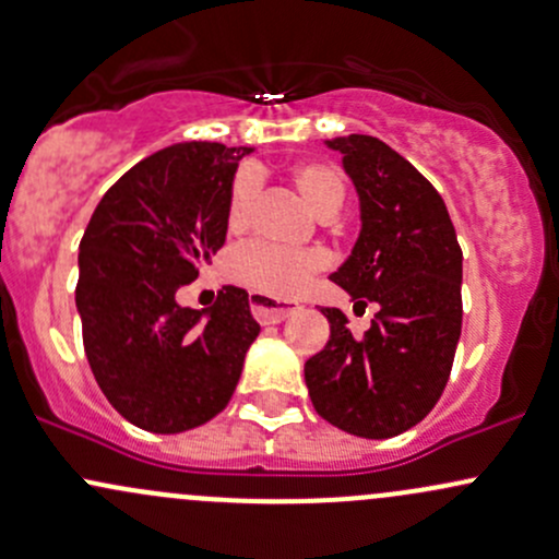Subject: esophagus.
Masks as SVG:
<instances>
[{"mask_svg":"<svg viewBox=\"0 0 559 559\" xmlns=\"http://www.w3.org/2000/svg\"><path fill=\"white\" fill-rule=\"evenodd\" d=\"M250 309H253V317L261 325H277V322L287 320L290 314H296V304H277L274 298L263 296V293H250Z\"/></svg>","mask_w":559,"mask_h":559,"instance_id":"esophagus-1","label":"esophagus"}]
</instances>
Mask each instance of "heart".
I'll use <instances>...</instances> for the list:
<instances>
[{"label": "heart", "instance_id": "1", "mask_svg": "<svg viewBox=\"0 0 559 559\" xmlns=\"http://www.w3.org/2000/svg\"><path fill=\"white\" fill-rule=\"evenodd\" d=\"M306 205L322 218L335 215L346 200V186L338 173L328 165H301L293 176ZM258 191V178L253 170H242L231 186L229 200V226H242L253 210ZM325 266V255L320 250H287L280 245L253 239L237 248L229 258L231 274L258 293L274 298L296 296Z\"/></svg>", "mask_w": 559, "mask_h": 559}]
</instances>
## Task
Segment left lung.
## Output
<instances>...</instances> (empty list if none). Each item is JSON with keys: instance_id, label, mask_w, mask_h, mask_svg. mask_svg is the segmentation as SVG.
I'll list each match as a JSON object with an SVG mask.
<instances>
[{"instance_id": "1", "label": "left lung", "mask_w": 559, "mask_h": 559, "mask_svg": "<svg viewBox=\"0 0 559 559\" xmlns=\"http://www.w3.org/2000/svg\"><path fill=\"white\" fill-rule=\"evenodd\" d=\"M325 143L344 157L362 221L330 280L357 304H378V314L354 338L344 311L322 309L330 338L306 359V386L325 421L386 440L424 421L445 389L461 338L464 255L442 197L392 146L373 135Z\"/></svg>"}]
</instances>
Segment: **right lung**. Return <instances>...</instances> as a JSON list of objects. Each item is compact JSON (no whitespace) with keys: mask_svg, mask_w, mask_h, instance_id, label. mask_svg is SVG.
I'll list each match as a JSON object with an SVG mask.
<instances>
[{"mask_svg":"<svg viewBox=\"0 0 559 559\" xmlns=\"http://www.w3.org/2000/svg\"><path fill=\"white\" fill-rule=\"evenodd\" d=\"M250 152L189 141L141 159L106 191L80 242L90 370L119 416L154 435L218 416L261 333L242 287L226 285L202 311L176 301L224 248L234 173Z\"/></svg>","mask_w":559,"mask_h":559,"instance_id":"add662e5","label":"right lung"}]
</instances>
